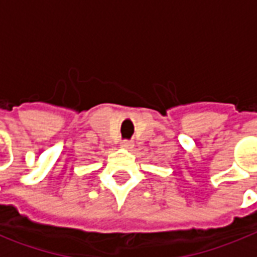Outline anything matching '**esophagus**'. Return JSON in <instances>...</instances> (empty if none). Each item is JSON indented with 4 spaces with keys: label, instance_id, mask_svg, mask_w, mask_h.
I'll return each instance as SVG.
<instances>
[{
    "label": "esophagus",
    "instance_id": "34e87169",
    "mask_svg": "<svg viewBox=\"0 0 257 257\" xmlns=\"http://www.w3.org/2000/svg\"><path fill=\"white\" fill-rule=\"evenodd\" d=\"M121 148L122 149H132L133 148V143L129 140H125L121 143Z\"/></svg>",
    "mask_w": 257,
    "mask_h": 257
}]
</instances>
